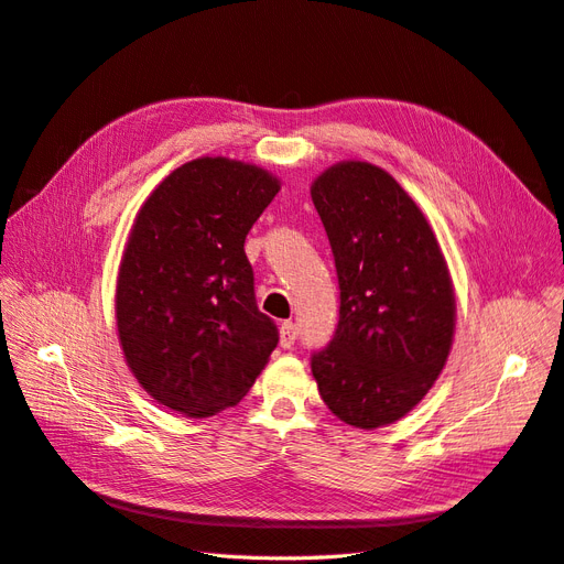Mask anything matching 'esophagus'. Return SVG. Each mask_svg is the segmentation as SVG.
Masks as SVG:
<instances>
[{
    "mask_svg": "<svg viewBox=\"0 0 564 564\" xmlns=\"http://www.w3.org/2000/svg\"><path fill=\"white\" fill-rule=\"evenodd\" d=\"M296 338H299V327L294 322H282V327H280V346L282 348H292L294 344H296Z\"/></svg>",
    "mask_w": 564,
    "mask_h": 564,
    "instance_id": "obj_1",
    "label": "esophagus"
}]
</instances>
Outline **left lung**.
<instances>
[{
  "label": "left lung",
  "mask_w": 564,
  "mask_h": 564,
  "mask_svg": "<svg viewBox=\"0 0 564 564\" xmlns=\"http://www.w3.org/2000/svg\"><path fill=\"white\" fill-rule=\"evenodd\" d=\"M334 251L340 311L313 377L332 414L355 429L406 416L447 365L456 299L429 218L381 166L348 160L313 181Z\"/></svg>",
  "instance_id": "obj_1"
}]
</instances>
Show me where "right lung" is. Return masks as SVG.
Instances as JSON below:
<instances>
[{"instance_id": "1", "label": "right lung", "mask_w": 564, "mask_h": 564, "mask_svg": "<svg viewBox=\"0 0 564 564\" xmlns=\"http://www.w3.org/2000/svg\"><path fill=\"white\" fill-rule=\"evenodd\" d=\"M280 193L265 169L197 158L133 218L115 289L117 336L152 400L191 419L240 402L278 346L256 305L245 240Z\"/></svg>"}]
</instances>
